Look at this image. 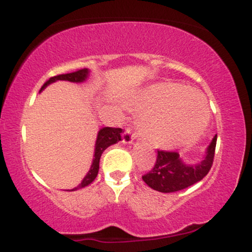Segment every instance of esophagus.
I'll list each match as a JSON object with an SVG mask.
<instances>
[{
	"label": "esophagus",
	"mask_w": 252,
	"mask_h": 252,
	"mask_svg": "<svg viewBox=\"0 0 252 252\" xmlns=\"http://www.w3.org/2000/svg\"><path fill=\"white\" fill-rule=\"evenodd\" d=\"M135 140V135L132 134L131 128H126L123 132V142L124 143H132Z\"/></svg>",
	"instance_id": "34e87169"
}]
</instances>
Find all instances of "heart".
I'll return each mask as SVG.
<instances>
[{"mask_svg":"<svg viewBox=\"0 0 252 252\" xmlns=\"http://www.w3.org/2000/svg\"><path fill=\"white\" fill-rule=\"evenodd\" d=\"M129 105L143 112L141 130L147 140L162 148H176L193 142L210 121L205 97L178 84L149 86L132 97Z\"/></svg>","mask_w":252,"mask_h":252,"instance_id":"heart-1","label":"heart"}]
</instances>
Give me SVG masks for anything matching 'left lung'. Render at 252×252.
Returning <instances> with one entry per match:
<instances>
[{"label":"left lung","mask_w":252,"mask_h":252,"mask_svg":"<svg viewBox=\"0 0 252 252\" xmlns=\"http://www.w3.org/2000/svg\"><path fill=\"white\" fill-rule=\"evenodd\" d=\"M216 143L217 136L210 143L205 158L195 164H186L176 152L158 150L154 167L142 176L143 181L150 189L162 193L178 192L192 186L210 172L215 158Z\"/></svg>","instance_id":"obj_1"}]
</instances>
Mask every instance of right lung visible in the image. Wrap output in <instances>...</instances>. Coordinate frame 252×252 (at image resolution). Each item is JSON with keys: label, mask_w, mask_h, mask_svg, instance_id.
I'll use <instances>...</instances> for the list:
<instances>
[{"label": "right lung", "mask_w": 252, "mask_h": 252, "mask_svg": "<svg viewBox=\"0 0 252 252\" xmlns=\"http://www.w3.org/2000/svg\"><path fill=\"white\" fill-rule=\"evenodd\" d=\"M89 72L90 71L88 70V68H82V70L72 72V73L59 74V76L52 77L47 80V82L43 84L41 90H40V92H41L42 90L46 88V86L50 85L51 83L57 82V80H67V82H72V83H83L84 80H86V78H88ZM121 134H122V129L121 128H110V126H105V128H102L99 131H98L96 146H94V161H92V164H91V167H90V170L88 172V174L85 175V178L83 179L82 184H79L77 187H74V189H68L70 192L89 186V185L97 178L98 170H99L100 156H102L103 152L108 148V147L111 146V144L117 143L118 141H121V138H122L121 137Z\"/></svg>", "instance_id": "add662e5"}]
</instances>
